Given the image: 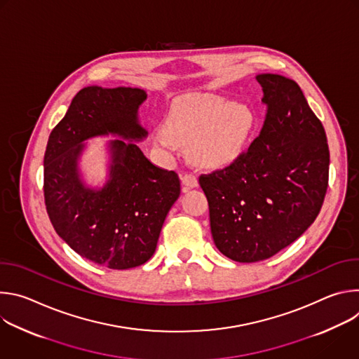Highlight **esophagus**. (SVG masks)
<instances>
[{
	"instance_id": "esophagus-1",
	"label": "esophagus",
	"mask_w": 359,
	"mask_h": 359,
	"mask_svg": "<svg viewBox=\"0 0 359 359\" xmlns=\"http://www.w3.org/2000/svg\"><path fill=\"white\" fill-rule=\"evenodd\" d=\"M182 183L183 186H186L187 189H194L198 186V182H197V177L194 175H190V173H184L182 175Z\"/></svg>"
}]
</instances>
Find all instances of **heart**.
Listing matches in <instances>:
<instances>
[{"instance_id": "b5f03b06", "label": "heart", "mask_w": 359, "mask_h": 359, "mask_svg": "<svg viewBox=\"0 0 359 359\" xmlns=\"http://www.w3.org/2000/svg\"><path fill=\"white\" fill-rule=\"evenodd\" d=\"M254 125L251 111L217 96H193L175 107L165 130L155 136L162 146H180L189 159L204 168H222L236 161Z\"/></svg>"}]
</instances>
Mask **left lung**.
<instances>
[{
    "instance_id": "obj_1",
    "label": "left lung",
    "mask_w": 359,
    "mask_h": 359,
    "mask_svg": "<svg viewBox=\"0 0 359 359\" xmlns=\"http://www.w3.org/2000/svg\"><path fill=\"white\" fill-rule=\"evenodd\" d=\"M255 79L267 105L259 137L230 166L198 179L215 244L238 263L267 260L295 241L328 187L327 135L298 83L277 74Z\"/></svg>"
}]
</instances>
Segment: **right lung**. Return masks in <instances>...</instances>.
<instances>
[{
    "label": "right lung",
    "mask_w": 359,
    "mask_h": 359,
    "mask_svg": "<svg viewBox=\"0 0 359 359\" xmlns=\"http://www.w3.org/2000/svg\"><path fill=\"white\" fill-rule=\"evenodd\" d=\"M144 100L139 88L81 89L50 132L43 156L45 206L55 231L81 257L112 270L151 257L180 194L179 176L149 162L136 144L147 136L137 115ZM97 135L118 139L107 145V182L92 188L79 162L84 142Z\"/></svg>",
    "instance_id": "add662e5"
}]
</instances>
